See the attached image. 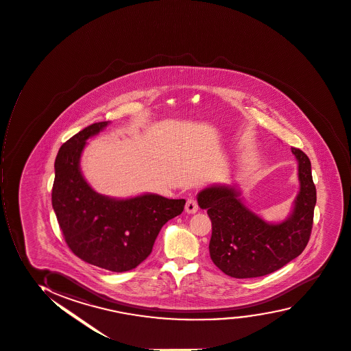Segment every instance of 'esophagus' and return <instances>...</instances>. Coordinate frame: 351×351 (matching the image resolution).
Listing matches in <instances>:
<instances>
[{
	"mask_svg": "<svg viewBox=\"0 0 351 351\" xmlns=\"http://www.w3.org/2000/svg\"><path fill=\"white\" fill-rule=\"evenodd\" d=\"M185 211L187 212L189 215H193V213L198 211V204H197V200H195V198L187 199L185 205Z\"/></svg>",
	"mask_w": 351,
	"mask_h": 351,
	"instance_id": "1",
	"label": "esophagus"
}]
</instances>
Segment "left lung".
<instances>
[{
	"label": "left lung",
	"instance_id": "1",
	"mask_svg": "<svg viewBox=\"0 0 351 351\" xmlns=\"http://www.w3.org/2000/svg\"><path fill=\"white\" fill-rule=\"evenodd\" d=\"M300 192L292 211L280 223H269L243 203L234 186L212 185L197 195L212 223L210 256L215 265L233 278H254L275 272L298 257L308 245L316 205L311 162L298 148Z\"/></svg>",
	"mask_w": 351,
	"mask_h": 351
}]
</instances>
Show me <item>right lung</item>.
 Instances as JSON below:
<instances>
[{
  "label": "right lung",
  "mask_w": 351,
  "mask_h": 351,
  "mask_svg": "<svg viewBox=\"0 0 351 351\" xmlns=\"http://www.w3.org/2000/svg\"><path fill=\"white\" fill-rule=\"evenodd\" d=\"M110 123L86 127L60 147L51 204L73 254L105 270L125 272L151 254L161 228L184 211L186 200L154 193L110 198L89 186L81 173V154L87 140Z\"/></svg>",
  "instance_id": "1"
}]
</instances>
